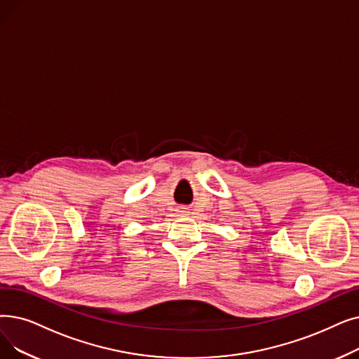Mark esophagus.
I'll list each match as a JSON object with an SVG mask.
<instances>
[{"mask_svg":"<svg viewBox=\"0 0 359 359\" xmlns=\"http://www.w3.org/2000/svg\"><path fill=\"white\" fill-rule=\"evenodd\" d=\"M179 212H180V214H184V212H188V211H186L184 208H180V210H179Z\"/></svg>","mask_w":359,"mask_h":359,"instance_id":"obj_1","label":"esophagus"}]
</instances>
